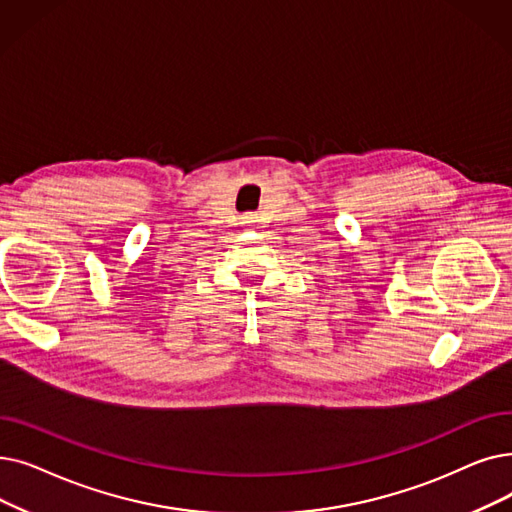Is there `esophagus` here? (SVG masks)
Returning <instances> with one entry per match:
<instances>
[{"label": "esophagus", "instance_id": "esophagus-1", "mask_svg": "<svg viewBox=\"0 0 512 512\" xmlns=\"http://www.w3.org/2000/svg\"><path fill=\"white\" fill-rule=\"evenodd\" d=\"M242 221H244V224H247V226H255V224H257V213H244Z\"/></svg>", "mask_w": 512, "mask_h": 512}]
</instances>
